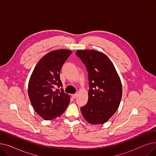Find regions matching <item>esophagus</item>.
<instances>
[{
    "label": "esophagus",
    "mask_w": 156,
    "mask_h": 156,
    "mask_svg": "<svg viewBox=\"0 0 156 156\" xmlns=\"http://www.w3.org/2000/svg\"><path fill=\"white\" fill-rule=\"evenodd\" d=\"M71 96H72V98H73V99H75V98L76 97V96H77V94H73Z\"/></svg>",
    "instance_id": "1"
}]
</instances>
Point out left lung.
<instances>
[{
    "instance_id": "left-lung-1",
    "label": "left lung",
    "mask_w": 156,
    "mask_h": 156,
    "mask_svg": "<svg viewBox=\"0 0 156 156\" xmlns=\"http://www.w3.org/2000/svg\"><path fill=\"white\" fill-rule=\"evenodd\" d=\"M76 55L85 66L89 84L88 102L81 108V113L90 123L103 124L118 109L122 97L121 80L104 54L95 50H79Z\"/></svg>"
}]
</instances>
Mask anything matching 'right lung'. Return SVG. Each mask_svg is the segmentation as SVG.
<instances>
[{"instance_id":"add662e5","label":"right lung","mask_w":156,"mask_h":156,"mask_svg":"<svg viewBox=\"0 0 156 156\" xmlns=\"http://www.w3.org/2000/svg\"><path fill=\"white\" fill-rule=\"evenodd\" d=\"M72 51L60 49L52 51L43 57L33 71L28 83V95L38 114L45 120L61 116L66 109L70 97L61 89L60 71L64 62Z\"/></svg>"}]
</instances>
